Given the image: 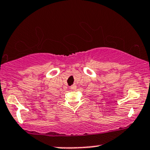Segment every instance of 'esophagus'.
Returning a JSON list of instances; mask_svg holds the SVG:
<instances>
[{
    "label": "esophagus",
    "mask_w": 150,
    "mask_h": 150,
    "mask_svg": "<svg viewBox=\"0 0 150 150\" xmlns=\"http://www.w3.org/2000/svg\"><path fill=\"white\" fill-rule=\"evenodd\" d=\"M70 88H71V90L74 91V90H76V84H73L72 86H71Z\"/></svg>",
    "instance_id": "obj_1"
}]
</instances>
